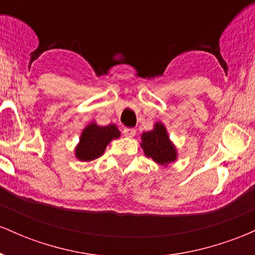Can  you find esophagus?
Wrapping results in <instances>:
<instances>
[{
	"label": "esophagus",
	"mask_w": 255,
	"mask_h": 255,
	"mask_svg": "<svg viewBox=\"0 0 255 255\" xmlns=\"http://www.w3.org/2000/svg\"><path fill=\"white\" fill-rule=\"evenodd\" d=\"M124 134L128 137H133L135 135V129H134V128H125Z\"/></svg>",
	"instance_id": "obj_1"
}]
</instances>
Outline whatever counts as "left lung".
Returning a JSON list of instances; mask_svg holds the SVG:
<instances>
[{
    "mask_svg": "<svg viewBox=\"0 0 255 255\" xmlns=\"http://www.w3.org/2000/svg\"><path fill=\"white\" fill-rule=\"evenodd\" d=\"M140 145L146 156L152 158L157 164L168 165L177 157L176 148L169 139L164 125L160 122H157L152 130L142 133Z\"/></svg>",
    "mask_w": 255,
    "mask_h": 255,
    "instance_id": "8db88e82",
    "label": "left lung"
}]
</instances>
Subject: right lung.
<instances>
[{
	"instance_id": "right-lung-1",
	"label": "right lung",
	"mask_w": 255,
	"mask_h": 255,
	"mask_svg": "<svg viewBox=\"0 0 255 255\" xmlns=\"http://www.w3.org/2000/svg\"><path fill=\"white\" fill-rule=\"evenodd\" d=\"M121 133L115 125L103 127L92 122L84 128L80 141L75 148V156L83 162H90L99 158L104 153L111 140L118 139Z\"/></svg>"
}]
</instances>
